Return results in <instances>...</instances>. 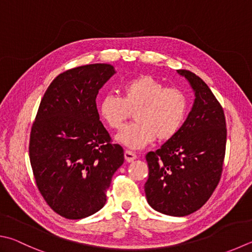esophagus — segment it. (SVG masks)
<instances>
[{"label": "esophagus", "instance_id": "34e87169", "mask_svg": "<svg viewBox=\"0 0 252 252\" xmlns=\"http://www.w3.org/2000/svg\"><path fill=\"white\" fill-rule=\"evenodd\" d=\"M125 158H126V162H133L134 159L136 158V155H135V153L134 152H132V151H129V150H126V152H125Z\"/></svg>", "mask_w": 252, "mask_h": 252}]
</instances>
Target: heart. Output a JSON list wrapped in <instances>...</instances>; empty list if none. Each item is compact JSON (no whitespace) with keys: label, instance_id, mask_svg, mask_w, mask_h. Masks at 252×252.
<instances>
[{"label":"heart","instance_id":"heart-1","mask_svg":"<svg viewBox=\"0 0 252 252\" xmlns=\"http://www.w3.org/2000/svg\"><path fill=\"white\" fill-rule=\"evenodd\" d=\"M121 98L109 94L98 102V113L101 120L113 130L134 111V123L126 126L117 135L119 143L138 150L158 138L164 142L173 139L187 118L189 101L184 91L178 88H165L163 82L153 76L143 75L123 84Z\"/></svg>","mask_w":252,"mask_h":252}]
</instances>
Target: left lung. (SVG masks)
Masks as SVG:
<instances>
[{"label": "left lung", "mask_w": 252, "mask_h": 252, "mask_svg": "<svg viewBox=\"0 0 252 252\" xmlns=\"http://www.w3.org/2000/svg\"><path fill=\"white\" fill-rule=\"evenodd\" d=\"M177 72L189 82L195 100L180 132L146 154L144 190L157 212L183 217L202 207L220 181L227 129L220 103L203 79L189 70Z\"/></svg>", "instance_id": "obj_1"}]
</instances>
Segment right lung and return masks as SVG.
<instances>
[{"label": "right lung", "instance_id": "add662e5", "mask_svg": "<svg viewBox=\"0 0 252 252\" xmlns=\"http://www.w3.org/2000/svg\"><path fill=\"white\" fill-rule=\"evenodd\" d=\"M116 74L109 63L58 75L40 101L30 139L36 185L54 212L67 219L97 213L107 202L113 174L125 162L100 121L95 98Z\"/></svg>", "mask_w": 252, "mask_h": 252}]
</instances>
